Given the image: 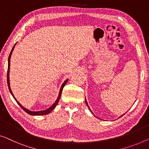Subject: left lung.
<instances>
[{"instance_id": "1", "label": "left lung", "mask_w": 149, "mask_h": 149, "mask_svg": "<svg viewBox=\"0 0 149 149\" xmlns=\"http://www.w3.org/2000/svg\"><path fill=\"white\" fill-rule=\"evenodd\" d=\"M85 100H86V104H87V106H88V108H89V110H90V111H91V112H92V114H93V112H92V110H90V107H89V106H88V102H87V100H86V98H85ZM126 114V113H124V114H123V115H121V116H120V117H119V118H120V117H122V116H124V114ZM94 116H95V117H96V116H95V115H94Z\"/></svg>"}]
</instances>
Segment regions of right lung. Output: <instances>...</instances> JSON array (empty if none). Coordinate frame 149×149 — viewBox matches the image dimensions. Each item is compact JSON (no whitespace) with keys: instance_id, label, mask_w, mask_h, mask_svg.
Listing matches in <instances>:
<instances>
[{"instance_id":"obj_1","label":"right lung","mask_w":149,"mask_h":149,"mask_svg":"<svg viewBox=\"0 0 149 149\" xmlns=\"http://www.w3.org/2000/svg\"><path fill=\"white\" fill-rule=\"evenodd\" d=\"M17 43L15 44V45L13 46V47L12 49V50H11V52L10 53V55H9V57H8V71H7V84H8V90H9L10 92L11 95H12L13 97H14V99L15 100V101L17 102V104H19V105L21 106V107L23 108V109L25 111V112L27 113V114H30V115H33V116H40V115H45V114H49V113H50L54 109V108H55V106H57V103H58V102L59 100V99H60L61 97V93H62V90H63V88L64 86H65V85L66 84H67V82L68 81V79H66V80L63 82V84H62L61 86V88L60 90H59V95H58V97H57V98L56 100V101L54 103H53V105L51 106V107H49V108H47V109L46 110H41V111H31V110H29V109H26V108H25V107H23V106L21 105V104H20L19 102H18L17 100V99L15 98L14 95H13L12 91H11V89H10V79H9V72H10V57H11V55H12V53L13 52V50H14V48L15 45H16Z\"/></svg>"}]
</instances>
